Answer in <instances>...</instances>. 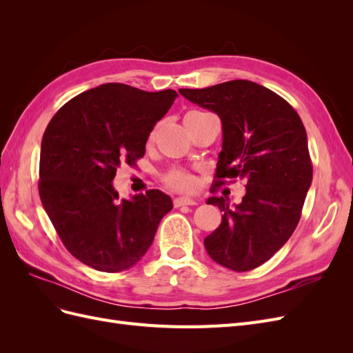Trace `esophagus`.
<instances>
[{
	"label": "esophagus",
	"mask_w": 353,
	"mask_h": 353,
	"mask_svg": "<svg viewBox=\"0 0 353 353\" xmlns=\"http://www.w3.org/2000/svg\"><path fill=\"white\" fill-rule=\"evenodd\" d=\"M196 205V201L193 199H188V197H176L174 200V206L175 208H181V206H193Z\"/></svg>",
	"instance_id": "1"
}]
</instances>
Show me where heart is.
Listing matches in <instances>:
<instances>
[{
  "label": "heart",
  "instance_id": "obj_1",
  "mask_svg": "<svg viewBox=\"0 0 353 353\" xmlns=\"http://www.w3.org/2000/svg\"><path fill=\"white\" fill-rule=\"evenodd\" d=\"M190 113H197V112H190ZM166 184L179 191H190L194 188V178L191 176L185 170L174 169L165 176Z\"/></svg>",
  "mask_w": 353,
  "mask_h": 353
}]
</instances>
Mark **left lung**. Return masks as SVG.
Listing matches in <instances>:
<instances>
[{"mask_svg": "<svg viewBox=\"0 0 353 353\" xmlns=\"http://www.w3.org/2000/svg\"><path fill=\"white\" fill-rule=\"evenodd\" d=\"M179 94L221 117L222 150L213 185L236 178L245 183V194L236 208L223 197L208 200L223 215L221 225L205 239L206 252L232 271L258 268L290 239L312 183L301 116L279 94L252 81L183 88Z\"/></svg>", "mask_w": 353, "mask_h": 353, "instance_id": "1", "label": "left lung"}]
</instances>
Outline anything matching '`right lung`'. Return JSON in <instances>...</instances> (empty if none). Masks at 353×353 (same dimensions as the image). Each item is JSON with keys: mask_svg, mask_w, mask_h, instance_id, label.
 I'll list each match as a JSON object with an SVG mask.
<instances>
[{"mask_svg": "<svg viewBox=\"0 0 353 353\" xmlns=\"http://www.w3.org/2000/svg\"><path fill=\"white\" fill-rule=\"evenodd\" d=\"M178 97L103 83L69 100L42 137L39 197L65 248L103 272L131 268L150 248L172 200L159 190L119 199L112 181L135 166L147 138Z\"/></svg>", "mask_w": 353, "mask_h": 353, "instance_id": "1", "label": "right lung"}]
</instances>
